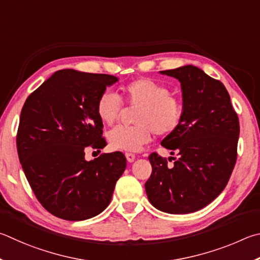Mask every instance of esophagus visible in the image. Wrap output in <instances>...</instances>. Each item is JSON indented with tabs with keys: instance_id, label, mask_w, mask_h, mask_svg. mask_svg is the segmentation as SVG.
<instances>
[{
	"instance_id": "esophagus-1",
	"label": "esophagus",
	"mask_w": 260,
	"mask_h": 260,
	"mask_svg": "<svg viewBox=\"0 0 260 260\" xmlns=\"http://www.w3.org/2000/svg\"><path fill=\"white\" fill-rule=\"evenodd\" d=\"M134 157L135 156L131 153H126V158H127V160H131V158H134Z\"/></svg>"
}]
</instances>
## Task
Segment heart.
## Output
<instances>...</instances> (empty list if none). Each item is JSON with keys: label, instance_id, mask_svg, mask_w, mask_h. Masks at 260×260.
<instances>
[{"label": "heart", "instance_id": "1", "mask_svg": "<svg viewBox=\"0 0 260 260\" xmlns=\"http://www.w3.org/2000/svg\"><path fill=\"white\" fill-rule=\"evenodd\" d=\"M172 114H174V109H172V107L166 106L163 108L162 114H161L162 122L165 123L169 122V120L172 117ZM129 133L131 134L130 135H128ZM131 134L133 133L121 131V133H117L116 135H114L113 137L114 145L121 149H133V151H136V149L139 148L145 142H146V140L138 137V136H135L134 137Z\"/></svg>", "mask_w": 260, "mask_h": 260}]
</instances>
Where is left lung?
<instances>
[{
    "label": "left lung",
    "instance_id": "left-lung-1",
    "mask_svg": "<svg viewBox=\"0 0 260 260\" xmlns=\"http://www.w3.org/2000/svg\"><path fill=\"white\" fill-rule=\"evenodd\" d=\"M115 76L61 70L43 82L21 109L17 149L36 199L53 216L81 221L111 203L126 160L120 152L86 160L84 148L105 143L99 104Z\"/></svg>",
    "mask_w": 260,
    "mask_h": 260
}]
</instances>
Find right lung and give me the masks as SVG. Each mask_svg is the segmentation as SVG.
Here are the masks:
<instances>
[{
    "mask_svg": "<svg viewBox=\"0 0 260 260\" xmlns=\"http://www.w3.org/2000/svg\"><path fill=\"white\" fill-rule=\"evenodd\" d=\"M178 80L179 122L161 145L175 152L166 158L151 154L152 175L145 184L157 210L183 215L211 203L229 181L236 162L239 118L221 82L193 65L160 72Z\"/></svg>",
    "mask_w": 260,
    "mask_h": 260,
    "instance_id": "1",
    "label": "right lung"
}]
</instances>
